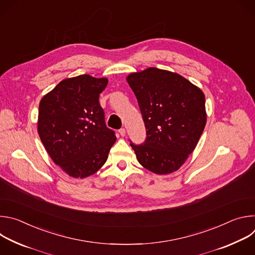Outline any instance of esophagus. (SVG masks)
Instances as JSON below:
<instances>
[{
    "label": "esophagus",
    "instance_id": "obj_1",
    "mask_svg": "<svg viewBox=\"0 0 255 255\" xmlns=\"http://www.w3.org/2000/svg\"><path fill=\"white\" fill-rule=\"evenodd\" d=\"M119 133H120V135H121L122 137H124V136L126 135V130H125L124 128H121V129L119 130Z\"/></svg>",
    "mask_w": 255,
    "mask_h": 255
}]
</instances>
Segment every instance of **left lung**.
Returning a JSON list of instances; mask_svg holds the SVG:
<instances>
[{
    "mask_svg": "<svg viewBox=\"0 0 255 255\" xmlns=\"http://www.w3.org/2000/svg\"><path fill=\"white\" fill-rule=\"evenodd\" d=\"M146 128V140L131 143L137 160L156 174L176 171L195 150L207 122L203 91L176 72L149 67L126 78Z\"/></svg>",
    "mask_w": 255,
    "mask_h": 255,
    "instance_id": "left-lung-1",
    "label": "left lung"
}]
</instances>
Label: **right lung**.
<instances>
[{
  "label": "right lung",
  "instance_id": "right-lung-1",
  "mask_svg": "<svg viewBox=\"0 0 255 255\" xmlns=\"http://www.w3.org/2000/svg\"><path fill=\"white\" fill-rule=\"evenodd\" d=\"M107 78L81 75L61 81L39 103L37 131L55 164L75 178L96 173L116 141L99 103Z\"/></svg>",
  "mask_w": 255,
  "mask_h": 255
}]
</instances>
